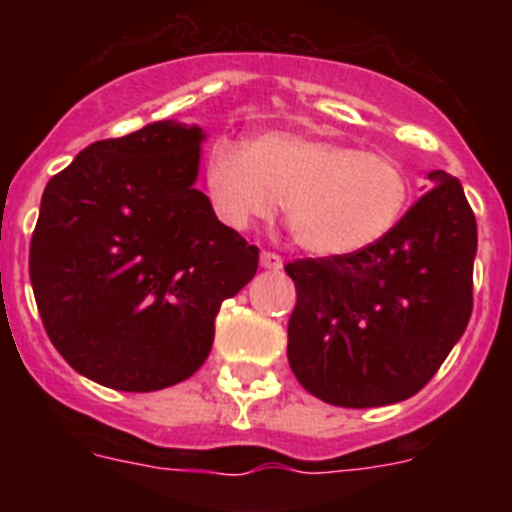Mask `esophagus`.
<instances>
[{"label":"esophagus","mask_w":512,"mask_h":512,"mask_svg":"<svg viewBox=\"0 0 512 512\" xmlns=\"http://www.w3.org/2000/svg\"><path fill=\"white\" fill-rule=\"evenodd\" d=\"M282 256H279V253H274V251H261V266H264V269H271V271H277V269H282Z\"/></svg>","instance_id":"1"}]
</instances>
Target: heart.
<instances>
[{
	"mask_svg": "<svg viewBox=\"0 0 512 512\" xmlns=\"http://www.w3.org/2000/svg\"><path fill=\"white\" fill-rule=\"evenodd\" d=\"M202 179L215 215L235 230L269 220L284 200L295 241L318 256L374 246L410 202V174L397 158L292 133H266L248 148L220 140Z\"/></svg>",
	"mask_w": 512,
	"mask_h": 512,
	"instance_id": "1",
	"label": "heart"
}]
</instances>
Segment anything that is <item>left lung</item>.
I'll return each mask as SVG.
<instances>
[{
	"label": "left lung",
	"instance_id": "left-lung-1",
	"mask_svg": "<svg viewBox=\"0 0 512 512\" xmlns=\"http://www.w3.org/2000/svg\"><path fill=\"white\" fill-rule=\"evenodd\" d=\"M433 189L359 253L284 266L297 289L287 356L297 382L338 408L418 395L467 330L477 220L459 179Z\"/></svg>",
	"mask_w": 512,
	"mask_h": 512
}]
</instances>
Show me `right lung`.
<instances>
[{
	"label": "right lung",
	"mask_w": 512,
	"mask_h": 512,
	"mask_svg": "<svg viewBox=\"0 0 512 512\" xmlns=\"http://www.w3.org/2000/svg\"><path fill=\"white\" fill-rule=\"evenodd\" d=\"M202 130L151 122L97 140L45 184L30 282L58 354L92 382L156 392L192 377L259 248L194 189Z\"/></svg>",
	"instance_id": "obj_1"
}]
</instances>
